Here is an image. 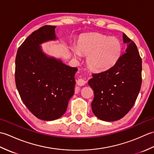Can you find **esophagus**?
<instances>
[{
    "label": "esophagus",
    "instance_id": "esophagus-1",
    "mask_svg": "<svg viewBox=\"0 0 154 154\" xmlns=\"http://www.w3.org/2000/svg\"><path fill=\"white\" fill-rule=\"evenodd\" d=\"M86 83H87V81L85 80H84L83 79H81V78L77 81V84L79 86H83L86 84Z\"/></svg>",
    "mask_w": 154,
    "mask_h": 154
}]
</instances>
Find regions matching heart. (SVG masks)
I'll return each mask as SVG.
<instances>
[{
    "instance_id": "b5f03b06",
    "label": "heart",
    "mask_w": 154,
    "mask_h": 154,
    "mask_svg": "<svg viewBox=\"0 0 154 154\" xmlns=\"http://www.w3.org/2000/svg\"><path fill=\"white\" fill-rule=\"evenodd\" d=\"M73 56L79 59L81 54L87 55V63L91 70L102 71L115 64L120 57L122 45L119 39L97 32L81 35L77 47L71 46Z\"/></svg>"
}]
</instances>
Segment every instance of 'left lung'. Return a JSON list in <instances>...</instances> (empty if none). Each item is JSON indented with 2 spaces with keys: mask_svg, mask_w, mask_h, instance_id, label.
Listing matches in <instances>:
<instances>
[{
  "mask_svg": "<svg viewBox=\"0 0 154 154\" xmlns=\"http://www.w3.org/2000/svg\"><path fill=\"white\" fill-rule=\"evenodd\" d=\"M122 38L127 44L126 53L114 66L93 74L88 81L94 91L93 112L98 119L107 122L120 120L129 112L142 85V59L138 48L125 34Z\"/></svg>",
  "mask_w": 154,
  "mask_h": 154,
  "instance_id": "8db88e82",
  "label": "left lung"
}]
</instances>
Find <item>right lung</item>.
Listing matches in <instances>:
<instances>
[{"mask_svg": "<svg viewBox=\"0 0 154 154\" xmlns=\"http://www.w3.org/2000/svg\"><path fill=\"white\" fill-rule=\"evenodd\" d=\"M55 26H44L29 35L18 48L15 82L23 103L38 119H60L75 93L77 67L45 54L42 44L57 40Z\"/></svg>", "mask_w": 154, "mask_h": 154, "instance_id": "right-lung-1", "label": "right lung"}]
</instances>
